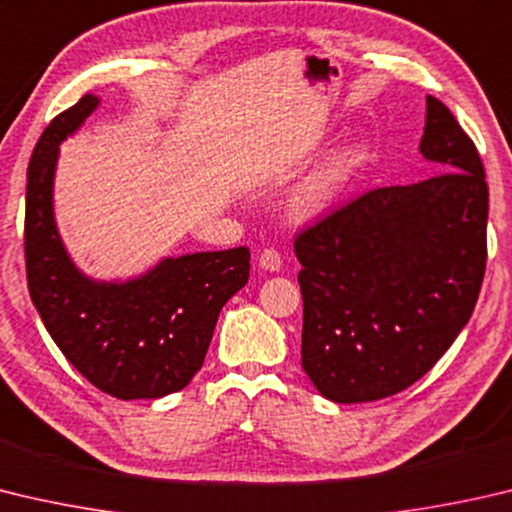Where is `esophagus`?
<instances>
[{
	"instance_id": "34e87169",
	"label": "esophagus",
	"mask_w": 512,
	"mask_h": 512,
	"mask_svg": "<svg viewBox=\"0 0 512 512\" xmlns=\"http://www.w3.org/2000/svg\"><path fill=\"white\" fill-rule=\"evenodd\" d=\"M259 268H262V271H268V273H277L282 268V257H280V253H277V250H273V248H266L262 255H259Z\"/></svg>"
}]
</instances>
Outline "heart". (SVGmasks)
I'll return each instance as SVG.
<instances>
[{
	"label": "heart",
	"instance_id": "b5f03b06",
	"mask_svg": "<svg viewBox=\"0 0 512 512\" xmlns=\"http://www.w3.org/2000/svg\"><path fill=\"white\" fill-rule=\"evenodd\" d=\"M365 143L349 141L333 147L306 172L286 199V217L291 224L309 226L329 217L345 197L353 179L367 165Z\"/></svg>",
	"mask_w": 512,
	"mask_h": 512
}]
</instances>
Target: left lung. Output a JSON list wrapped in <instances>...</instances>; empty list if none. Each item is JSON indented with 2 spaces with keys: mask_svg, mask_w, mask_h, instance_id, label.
<instances>
[{
  "mask_svg": "<svg viewBox=\"0 0 512 512\" xmlns=\"http://www.w3.org/2000/svg\"><path fill=\"white\" fill-rule=\"evenodd\" d=\"M418 152L443 174L378 188L295 239L302 369L333 403L403 392L475 309L486 271L488 185L475 143L425 98Z\"/></svg>",
  "mask_w": 512,
  "mask_h": 512,
  "instance_id": "left-lung-1",
  "label": "left lung"
}]
</instances>
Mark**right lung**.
I'll list each match as a JSON object with an SVG mask.
<instances>
[{
    "instance_id": "add662e5",
    "label": "right lung",
    "mask_w": 512,
    "mask_h": 512,
    "mask_svg": "<svg viewBox=\"0 0 512 512\" xmlns=\"http://www.w3.org/2000/svg\"><path fill=\"white\" fill-rule=\"evenodd\" d=\"M98 107V96L80 98L35 145L26 172V280L46 331L91 385L120 401L163 398L201 369L219 311L248 282L250 253L167 255L127 280L80 271L55 221L53 188L60 145Z\"/></svg>"
}]
</instances>
